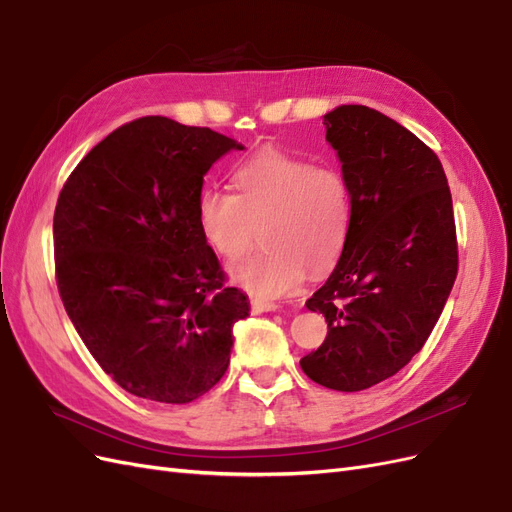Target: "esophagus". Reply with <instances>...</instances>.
I'll use <instances>...</instances> for the list:
<instances>
[{
    "label": "esophagus",
    "instance_id": "34e87169",
    "mask_svg": "<svg viewBox=\"0 0 512 512\" xmlns=\"http://www.w3.org/2000/svg\"><path fill=\"white\" fill-rule=\"evenodd\" d=\"M250 307H252V314H267V312H275V309H277L275 303L260 301V299H252Z\"/></svg>",
    "mask_w": 512,
    "mask_h": 512
}]
</instances>
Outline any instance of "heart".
I'll use <instances>...</instances> for the list:
<instances>
[{
    "instance_id": "heart-1",
    "label": "heart",
    "mask_w": 512,
    "mask_h": 512,
    "mask_svg": "<svg viewBox=\"0 0 512 512\" xmlns=\"http://www.w3.org/2000/svg\"><path fill=\"white\" fill-rule=\"evenodd\" d=\"M237 194L205 188L196 220L224 260L260 250L230 271L232 282L258 299L288 297L305 273H327L342 256L352 226V188L331 164H312L265 147L232 170Z\"/></svg>"
}]
</instances>
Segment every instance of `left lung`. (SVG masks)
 I'll list each match as a JSON object with an SVG mask.
<instances>
[{
  "instance_id": "1",
  "label": "left lung",
  "mask_w": 512,
  "mask_h": 512,
  "mask_svg": "<svg viewBox=\"0 0 512 512\" xmlns=\"http://www.w3.org/2000/svg\"><path fill=\"white\" fill-rule=\"evenodd\" d=\"M324 128L354 211L333 273L305 303L329 333L301 369L354 393L395 376L425 346L457 277V232L444 168L421 138L361 104L337 106Z\"/></svg>"
}]
</instances>
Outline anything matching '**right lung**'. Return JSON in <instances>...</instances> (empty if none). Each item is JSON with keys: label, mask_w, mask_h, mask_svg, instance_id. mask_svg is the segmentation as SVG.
Masks as SVG:
<instances>
[{"label": "right lung", "mask_w": 512, "mask_h": 512, "mask_svg": "<svg viewBox=\"0 0 512 512\" xmlns=\"http://www.w3.org/2000/svg\"><path fill=\"white\" fill-rule=\"evenodd\" d=\"M232 138L168 117L108 134L72 170L53 218L59 297L128 393L188 404L220 382L250 316L196 220L203 177Z\"/></svg>", "instance_id": "obj_1"}]
</instances>
